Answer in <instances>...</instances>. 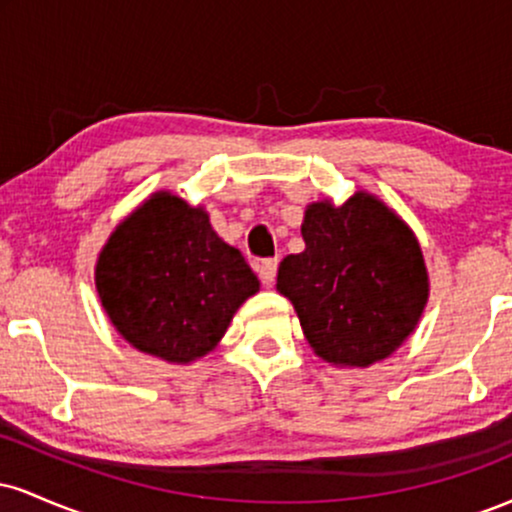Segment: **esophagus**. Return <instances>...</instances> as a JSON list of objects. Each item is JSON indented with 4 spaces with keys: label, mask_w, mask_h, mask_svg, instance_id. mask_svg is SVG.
<instances>
[{
    "label": "esophagus",
    "mask_w": 512,
    "mask_h": 512,
    "mask_svg": "<svg viewBox=\"0 0 512 512\" xmlns=\"http://www.w3.org/2000/svg\"><path fill=\"white\" fill-rule=\"evenodd\" d=\"M257 274H260L264 286H274L276 279V260H262L257 264Z\"/></svg>",
    "instance_id": "1"
}]
</instances>
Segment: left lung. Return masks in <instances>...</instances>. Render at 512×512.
<instances>
[{
  "label": "left lung",
  "instance_id": "1",
  "mask_svg": "<svg viewBox=\"0 0 512 512\" xmlns=\"http://www.w3.org/2000/svg\"><path fill=\"white\" fill-rule=\"evenodd\" d=\"M305 250L284 257L276 291L293 303L310 349L337 368H368L411 337L428 303L414 231L383 199L358 190L317 199L301 223Z\"/></svg>",
  "mask_w": 512,
  "mask_h": 512
}]
</instances>
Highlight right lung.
I'll return each instance as SVG.
<instances>
[{
  "instance_id": "right-lung-1",
  "label": "right lung",
  "mask_w": 512,
  "mask_h": 512,
  "mask_svg": "<svg viewBox=\"0 0 512 512\" xmlns=\"http://www.w3.org/2000/svg\"><path fill=\"white\" fill-rule=\"evenodd\" d=\"M96 291L127 344L192 363L221 342L260 281L240 250L216 236L202 204L158 190L110 233Z\"/></svg>"
}]
</instances>
